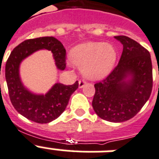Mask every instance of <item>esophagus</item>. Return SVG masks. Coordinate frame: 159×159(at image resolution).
I'll list each match as a JSON object with an SVG mask.
<instances>
[{"mask_svg": "<svg viewBox=\"0 0 159 159\" xmlns=\"http://www.w3.org/2000/svg\"><path fill=\"white\" fill-rule=\"evenodd\" d=\"M86 83V80H80L79 81V87L82 88L84 86H85V84Z\"/></svg>", "mask_w": 159, "mask_h": 159, "instance_id": "obj_1", "label": "esophagus"}]
</instances>
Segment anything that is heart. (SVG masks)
<instances>
[{
  "mask_svg": "<svg viewBox=\"0 0 159 159\" xmlns=\"http://www.w3.org/2000/svg\"><path fill=\"white\" fill-rule=\"evenodd\" d=\"M117 53L114 47L103 43H86L75 47L70 53L74 65L82 69L91 79H100L107 76L114 67Z\"/></svg>",
  "mask_w": 159,
  "mask_h": 159,
  "instance_id": "1",
  "label": "heart"
}]
</instances>
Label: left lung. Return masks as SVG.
<instances>
[{"label": "left lung", "mask_w": 159, "mask_h": 159, "mask_svg": "<svg viewBox=\"0 0 159 159\" xmlns=\"http://www.w3.org/2000/svg\"><path fill=\"white\" fill-rule=\"evenodd\" d=\"M115 38L123 44L122 55L108 76L94 84L92 106L101 119L119 123L135 116L147 102L153 88V72L147 49L125 35ZM129 75L132 78L125 81Z\"/></svg>", "instance_id": "8db88e82"}]
</instances>
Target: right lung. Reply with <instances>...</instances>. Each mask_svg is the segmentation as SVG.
I'll return each mask as SVG.
<instances>
[{"label":"right lung","mask_w":159,"mask_h":159,"mask_svg":"<svg viewBox=\"0 0 159 159\" xmlns=\"http://www.w3.org/2000/svg\"><path fill=\"white\" fill-rule=\"evenodd\" d=\"M52 51L57 68H66V50L54 37L26 39L16 47L5 65V79L12 104L18 113L39 124H47L60 116L65 110L70 96L78 88V82L70 86L57 83L45 95L28 91L21 82L18 69L21 61L39 49Z\"/></svg>","instance_id":"right-lung-1"}]
</instances>
